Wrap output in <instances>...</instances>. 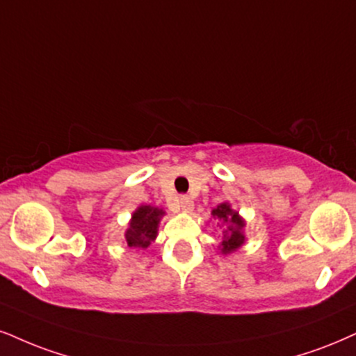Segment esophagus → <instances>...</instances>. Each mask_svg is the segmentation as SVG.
Masks as SVG:
<instances>
[{
  "label": "esophagus",
  "instance_id": "obj_1",
  "mask_svg": "<svg viewBox=\"0 0 356 356\" xmlns=\"http://www.w3.org/2000/svg\"><path fill=\"white\" fill-rule=\"evenodd\" d=\"M179 206H181L183 211L190 213L193 209V206H195V203H193V200L190 198V196L183 195V196H179Z\"/></svg>",
  "mask_w": 356,
  "mask_h": 356
}]
</instances>
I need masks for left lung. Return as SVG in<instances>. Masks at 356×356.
I'll return each instance as SVG.
<instances>
[{
  "label": "left lung",
  "instance_id": "left-lung-1",
  "mask_svg": "<svg viewBox=\"0 0 356 356\" xmlns=\"http://www.w3.org/2000/svg\"><path fill=\"white\" fill-rule=\"evenodd\" d=\"M213 216L221 221V226L226 227L225 231V239H222V249L221 252H231L236 251L241 244L244 243V236L241 229H243L244 221L238 216V213L232 211L229 208V204L222 203L219 204L218 208L213 209Z\"/></svg>",
  "mask_w": 356,
  "mask_h": 356
}]
</instances>
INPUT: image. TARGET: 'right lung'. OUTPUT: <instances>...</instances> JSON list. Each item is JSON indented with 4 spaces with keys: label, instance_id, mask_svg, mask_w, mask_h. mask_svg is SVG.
Here are the masks:
<instances>
[{
    "label": "right lung",
    "instance_id": "obj_1",
    "mask_svg": "<svg viewBox=\"0 0 356 356\" xmlns=\"http://www.w3.org/2000/svg\"><path fill=\"white\" fill-rule=\"evenodd\" d=\"M163 216V211L152 206H140L131 216L130 226L125 232L127 243L130 248H148L153 239L156 238L158 222Z\"/></svg>",
    "mask_w": 356,
    "mask_h": 356
}]
</instances>
